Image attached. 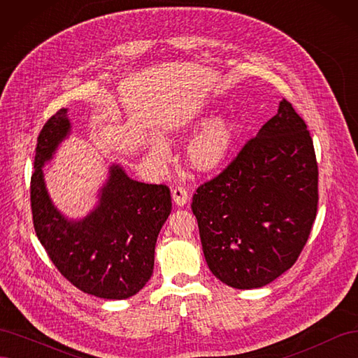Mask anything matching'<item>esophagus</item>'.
Here are the masks:
<instances>
[{
	"instance_id": "34e87169",
	"label": "esophagus",
	"mask_w": 358,
	"mask_h": 358,
	"mask_svg": "<svg viewBox=\"0 0 358 358\" xmlns=\"http://www.w3.org/2000/svg\"><path fill=\"white\" fill-rule=\"evenodd\" d=\"M171 197H173V201H175V204L183 206V204L188 203V191H187L185 187H176L171 192Z\"/></svg>"
}]
</instances>
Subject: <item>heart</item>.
Wrapping results in <instances>:
<instances>
[{"label":"heart","instance_id":"1","mask_svg":"<svg viewBox=\"0 0 358 358\" xmlns=\"http://www.w3.org/2000/svg\"><path fill=\"white\" fill-rule=\"evenodd\" d=\"M194 128L206 127L188 145V161L199 171H213L229 159L242 136V124L236 117H221L213 121L212 115L199 117ZM166 146L161 142L152 143V155L164 157Z\"/></svg>","mask_w":358,"mask_h":358}]
</instances>
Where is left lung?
<instances>
[{
    "label": "left lung",
    "instance_id": "8db88e82",
    "mask_svg": "<svg viewBox=\"0 0 358 358\" xmlns=\"http://www.w3.org/2000/svg\"><path fill=\"white\" fill-rule=\"evenodd\" d=\"M317 208L313 142L287 100L191 204L210 272L237 289L264 287L297 262Z\"/></svg>",
    "mask_w": 358,
    "mask_h": 358
}]
</instances>
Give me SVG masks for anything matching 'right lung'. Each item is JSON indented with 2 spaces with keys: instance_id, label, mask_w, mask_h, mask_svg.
<instances>
[{
  "instance_id": "add662e5",
  "label": "right lung",
  "mask_w": 358,
  "mask_h": 358,
  "mask_svg": "<svg viewBox=\"0 0 358 358\" xmlns=\"http://www.w3.org/2000/svg\"><path fill=\"white\" fill-rule=\"evenodd\" d=\"M70 129L67 109H61L37 138L31 176L36 234L52 263L76 288L100 299H128L152 276L157 237L171 212L170 189L137 182L113 164L95 209L83 220H69L49 197L43 166Z\"/></svg>"
}]
</instances>
